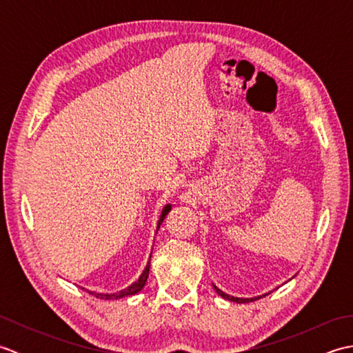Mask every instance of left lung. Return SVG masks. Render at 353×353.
Wrapping results in <instances>:
<instances>
[{
    "mask_svg": "<svg viewBox=\"0 0 353 353\" xmlns=\"http://www.w3.org/2000/svg\"><path fill=\"white\" fill-rule=\"evenodd\" d=\"M214 287V290L216 291V294L219 296H221L223 299H226V301H230V302H235V303H249V302H253V301H258V299H261V297H264L265 294H262V296H258V297H250V299H243V297H234V296H229V294H226V292L224 291H221L219 287H215V285H212ZM268 294V292H267Z\"/></svg>",
    "mask_w": 353,
    "mask_h": 353,
    "instance_id": "1",
    "label": "left lung"
}]
</instances>
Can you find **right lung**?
Here are the masks:
<instances>
[{"label": "right lung", "instance_id": "obj_1", "mask_svg": "<svg viewBox=\"0 0 353 353\" xmlns=\"http://www.w3.org/2000/svg\"><path fill=\"white\" fill-rule=\"evenodd\" d=\"M170 211H171V205H170V203L165 205L163 209H162V214H161V216H159V221H157L156 232L159 230L162 221L165 220V216H167V214H168ZM150 259H152V254H150ZM150 259H148V262H147L144 272L141 273L139 279H138L137 282H133L132 285H129V287H127V288H124V290H121V291H118V292H112V294H104V292H95V291H89V290H88V292H89V294L95 296L97 299H104V301H117V299H121V297H127V296L137 294V292H139L142 288H144V285H145V282H147V277H148V273H150Z\"/></svg>", "mask_w": 353, "mask_h": 353}]
</instances>
